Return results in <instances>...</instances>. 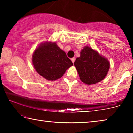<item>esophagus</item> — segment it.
<instances>
[{
    "label": "esophagus",
    "mask_w": 133,
    "mask_h": 133,
    "mask_svg": "<svg viewBox=\"0 0 133 133\" xmlns=\"http://www.w3.org/2000/svg\"><path fill=\"white\" fill-rule=\"evenodd\" d=\"M75 60H76V58H75V57H73V58H71V60L72 61V62L73 63H74V62H75Z\"/></svg>",
    "instance_id": "obj_1"
}]
</instances>
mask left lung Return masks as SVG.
<instances>
[{
	"label": "left lung",
	"mask_w": 133,
	"mask_h": 133,
	"mask_svg": "<svg viewBox=\"0 0 133 133\" xmlns=\"http://www.w3.org/2000/svg\"><path fill=\"white\" fill-rule=\"evenodd\" d=\"M74 64L80 80L87 84H96L103 80L110 68L107 59L88 46L81 51L80 57L76 58Z\"/></svg>",
	"instance_id": "1"
}]
</instances>
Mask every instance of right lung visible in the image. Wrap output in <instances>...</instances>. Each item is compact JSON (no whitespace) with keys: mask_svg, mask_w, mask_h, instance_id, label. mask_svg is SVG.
<instances>
[{"mask_svg":"<svg viewBox=\"0 0 133 133\" xmlns=\"http://www.w3.org/2000/svg\"><path fill=\"white\" fill-rule=\"evenodd\" d=\"M32 62L37 73L49 80L62 77L66 70L73 65L66 53L56 43L51 42L45 43L35 50Z\"/></svg>","mask_w":133,"mask_h":133,"instance_id":"obj_1","label":"right lung"}]
</instances>
